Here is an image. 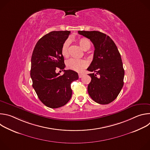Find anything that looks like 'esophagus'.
I'll return each mask as SVG.
<instances>
[{"instance_id":"obj_1","label":"esophagus","mask_w":150,"mask_h":150,"mask_svg":"<svg viewBox=\"0 0 150 150\" xmlns=\"http://www.w3.org/2000/svg\"><path fill=\"white\" fill-rule=\"evenodd\" d=\"M78 76H79V78H82L83 76V74H79Z\"/></svg>"}]
</instances>
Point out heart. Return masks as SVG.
Returning <instances> with one entry per match:
<instances>
[{"mask_svg":"<svg viewBox=\"0 0 150 150\" xmlns=\"http://www.w3.org/2000/svg\"><path fill=\"white\" fill-rule=\"evenodd\" d=\"M78 43L81 48L86 51L91 47V42L87 38H81L78 40ZM70 45V42L69 40H66L63 42L62 48L61 53L63 56L67 57L69 56V47ZM67 67L73 71H81L83 68L87 66V62L82 59H70L66 62Z\"/></svg>","mask_w":150,"mask_h":150,"instance_id":"heart-1","label":"heart"}]
</instances>
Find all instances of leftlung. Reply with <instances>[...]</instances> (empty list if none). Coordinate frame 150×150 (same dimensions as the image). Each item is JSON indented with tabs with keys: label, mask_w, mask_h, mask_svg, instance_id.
<instances>
[{
	"label": "left lung",
	"mask_w": 150,
	"mask_h": 150,
	"mask_svg": "<svg viewBox=\"0 0 150 150\" xmlns=\"http://www.w3.org/2000/svg\"><path fill=\"white\" fill-rule=\"evenodd\" d=\"M89 38L94 46L93 60L87 70L91 81L88 92L91 98L100 104L114 101L123 85L125 71L120 54L114 41L106 34L97 31H78Z\"/></svg>",
	"instance_id": "left-lung-1"
}]
</instances>
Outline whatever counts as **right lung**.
Returning <instances> with one entry per match:
<instances>
[{
    "instance_id": "obj_1",
    "label": "right lung",
    "mask_w": 150,
    "mask_h": 150,
    "mask_svg": "<svg viewBox=\"0 0 150 150\" xmlns=\"http://www.w3.org/2000/svg\"><path fill=\"white\" fill-rule=\"evenodd\" d=\"M69 31H52L37 42L31 57L30 76L40 100L48 108L56 109L65 105L71 99V83L78 79V73L63 70L60 75L56 68H65L61 53L62 45L70 34Z\"/></svg>"
}]
</instances>
